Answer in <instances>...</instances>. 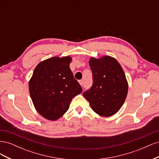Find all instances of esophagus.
I'll return each mask as SVG.
<instances>
[{"mask_svg": "<svg viewBox=\"0 0 159 159\" xmlns=\"http://www.w3.org/2000/svg\"><path fill=\"white\" fill-rule=\"evenodd\" d=\"M79 83H80V84L82 86L83 85V84H84V82H83V80H79Z\"/></svg>", "mask_w": 159, "mask_h": 159, "instance_id": "34e87169", "label": "esophagus"}]
</instances>
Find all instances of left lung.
<instances>
[{"label":"left lung","mask_w":159,"mask_h":159,"mask_svg":"<svg viewBox=\"0 0 159 159\" xmlns=\"http://www.w3.org/2000/svg\"><path fill=\"white\" fill-rule=\"evenodd\" d=\"M89 64L93 74V85L83 93L93 111L103 117H110L121 109L127 98L128 82L117 60L105 56L91 57Z\"/></svg>","instance_id":"1"}]
</instances>
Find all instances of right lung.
I'll return each mask as SVG.
<instances>
[{
    "label": "right lung",
    "instance_id": "1",
    "mask_svg": "<svg viewBox=\"0 0 159 159\" xmlns=\"http://www.w3.org/2000/svg\"><path fill=\"white\" fill-rule=\"evenodd\" d=\"M70 56L52 57L40 62L29 81V91L36 110L42 117L56 121L70 107L82 88L70 68Z\"/></svg>",
    "mask_w": 159,
    "mask_h": 159
}]
</instances>
